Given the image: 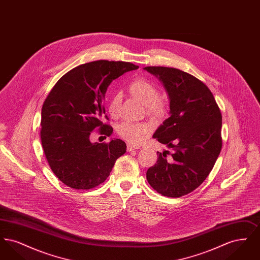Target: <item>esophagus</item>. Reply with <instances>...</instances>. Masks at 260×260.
<instances>
[{
  "mask_svg": "<svg viewBox=\"0 0 260 260\" xmlns=\"http://www.w3.org/2000/svg\"><path fill=\"white\" fill-rule=\"evenodd\" d=\"M136 149H140V146H136V145H134V144H132V143H128L127 146H126V150H127L128 152H131V151H133V150H136Z\"/></svg>",
  "mask_w": 260,
  "mask_h": 260,
  "instance_id": "esophagus-1",
  "label": "esophagus"
}]
</instances>
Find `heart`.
<instances>
[{
    "instance_id": "obj_1",
    "label": "heart",
    "mask_w": 260,
    "mask_h": 260,
    "mask_svg": "<svg viewBox=\"0 0 260 260\" xmlns=\"http://www.w3.org/2000/svg\"><path fill=\"white\" fill-rule=\"evenodd\" d=\"M127 90L129 94L145 105L146 113L154 119L162 118L167 113V105L164 100L159 99V89L153 83L145 79H136L133 81ZM121 104V95L113 93L108 102V112L112 117H117ZM151 127L145 123H129L123 122L117 126V132L124 139L140 143L148 136Z\"/></svg>"
}]
</instances>
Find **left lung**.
Instances as JSON below:
<instances>
[{"instance_id":"left-lung-1","label":"left lung","mask_w":260,"mask_h":260,"mask_svg":"<svg viewBox=\"0 0 260 260\" xmlns=\"http://www.w3.org/2000/svg\"><path fill=\"white\" fill-rule=\"evenodd\" d=\"M160 80L170 99V117L153 138L173 149L158 153L146 178L158 193L171 198L187 195L201 185L217 160L222 117L211 91L196 77L176 68H143Z\"/></svg>"}]
</instances>
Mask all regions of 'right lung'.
Here are the masks:
<instances>
[{
    "label": "right lung",
    "mask_w": 260,
    "mask_h": 260,
    "mask_svg": "<svg viewBox=\"0 0 260 260\" xmlns=\"http://www.w3.org/2000/svg\"><path fill=\"white\" fill-rule=\"evenodd\" d=\"M137 68L129 62H88L62 76L50 90L42 108L41 140L51 171L65 185L78 190L99 186L125 153L121 139L92 143L89 136L98 127L111 136L112 126L101 122L107 87Z\"/></svg>",
    "instance_id": "1"
}]
</instances>
